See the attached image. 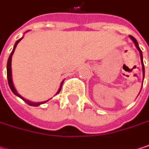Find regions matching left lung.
<instances>
[{
	"label": "left lung",
	"mask_w": 149,
	"mask_h": 149,
	"mask_svg": "<svg viewBox=\"0 0 149 149\" xmlns=\"http://www.w3.org/2000/svg\"><path fill=\"white\" fill-rule=\"evenodd\" d=\"M130 39L133 40V42L134 43V45L136 46V48L138 49V51L140 52V56H141V65H142V72H143V78H144V74H145V69H144V65H143V59H142V52H141V50L140 49V47H139V45H138V43H137V40L134 39L133 36H131V35H130Z\"/></svg>",
	"instance_id": "obj_1"
}]
</instances>
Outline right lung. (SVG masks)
<instances>
[{"instance_id":"add662e5","label":"right lung","mask_w":149,"mask_h":149,"mask_svg":"<svg viewBox=\"0 0 149 149\" xmlns=\"http://www.w3.org/2000/svg\"><path fill=\"white\" fill-rule=\"evenodd\" d=\"M21 40H22V38H21V39H19V40H18L16 41L15 46H14V49H13V51H12V52H11V54H10V56H9V58H8V65H7V76H8V84H9V87H10L11 91L14 92V94H15V95L18 96L19 97H20L24 102H26V104H29V105H31V106H38V105H40V104H45V102H47V101L42 102V103H33V102H30V101H28V100H26V99H24L20 95H19V94L17 93V91H16V90H15V86H14V84H13V81H12V71H11V61H12V56H13V54H14V52H15L16 45H18V43H19ZM63 83H64V81L61 83L60 88H59L58 91L57 92V94L60 91V90H61V88H62V84H63Z\"/></svg>"}]
</instances>
